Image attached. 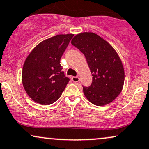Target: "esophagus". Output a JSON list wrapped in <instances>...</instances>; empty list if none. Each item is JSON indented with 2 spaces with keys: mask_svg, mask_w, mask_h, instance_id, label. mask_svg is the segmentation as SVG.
Segmentation results:
<instances>
[{
  "mask_svg": "<svg viewBox=\"0 0 149 149\" xmlns=\"http://www.w3.org/2000/svg\"><path fill=\"white\" fill-rule=\"evenodd\" d=\"M72 80L74 82H78L79 81L80 79L79 77H72Z\"/></svg>",
  "mask_w": 149,
  "mask_h": 149,
  "instance_id": "obj_1",
  "label": "esophagus"
}]
</instances>
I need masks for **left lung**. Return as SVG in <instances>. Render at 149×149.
Masks as SVG:
<instances>
[{
  "label": "left lung",
  "mask_w": 149,
  "mask_h": 149,
  "mask_svg": "<svg viewBox=\"0 0 149 149\" xmlns=\"http://www.w3.org/2000/svg\"><path fill=\"white\" fill-rule=\"evenodd\" d=\"M71 43L84 54L93 76L91 86H83L86 97L97 106L112 102L121 92L125 79L123 64L116 51L93 33L77 35Z\"/></svg>",
  "instance_id": "8db88e82"
}]
</instances>
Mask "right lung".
Instances as JSON below:
<instances>
[{
  "instance_id": "right-lung-1",
  "label": "right lung",
  "mask_w": 149,
  "mask_h": 149,
  "mask_svg": "<svg viewBox=\"0 0 149 149\" xmlns=\"http://www.w3.org/2000/svg\"><path fill=\"white\" fill-rule=\"evenodd\" d=\"M74 35H58L38 44L26 59L22 83L33 101L48 105L57 100L70 81L60 61Z\"/></svg>"
}]
</instances>
